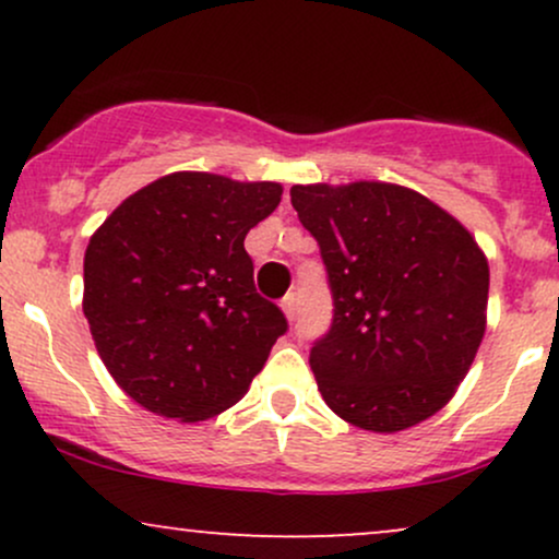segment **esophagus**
Masks as SVG:
<instances>
[{
  "mask_svg": "<svg viewBox=\"0 0 559 559\" xmlns=\"http://www.w3.org/2000/svg\"><path fill=\"white\" fill-rule=\"evenodd\" d=\"M281 307H284L288 320L297 318V294H286L284 301H281Z\"/></svg>",
  "mask_w": 559,
  "mask_h": 559,
  "instance_id": "esophagus-1",
  "label": "esophagus"
}]
</instances>
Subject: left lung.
Masks as SVG:
<instances>
[{
  "label": "left lung",
  "mask_w": 559,
  "mask_h": 559,
  "mask_svg": "<svg viewBox=\"0 0 559 559\" xmlns=\"http://www.w3.org/2000/svg\"><path fill=\"white\" fill-rule=\"evenodd\" d=\"M316 236L333 320L310 368L338 418L376 433L431 418L486 331L489 262L457 217L407 186H292Z\"/></svg>",
  "instance_id": "8db88e82"
}]
</instances>
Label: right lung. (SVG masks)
Listing matches in <instances>:
<instances>
[{"instance_id":"obj_1","label":"right lung","mask_w":559,"mask_h":559,"mask_svg":"<svg viewBox=\"0 0 559 559\" xmlns=\"http://www.w3.org/2000/svg\"><path fill=\"white\" fill-rule=\"evenodd\" d=\"M281 183L170 173L126 199L83 258V316L120 389L181 423L247 394L288 323L254 288L249 228L278 207Z\"/></svg>"}]
</instances>
